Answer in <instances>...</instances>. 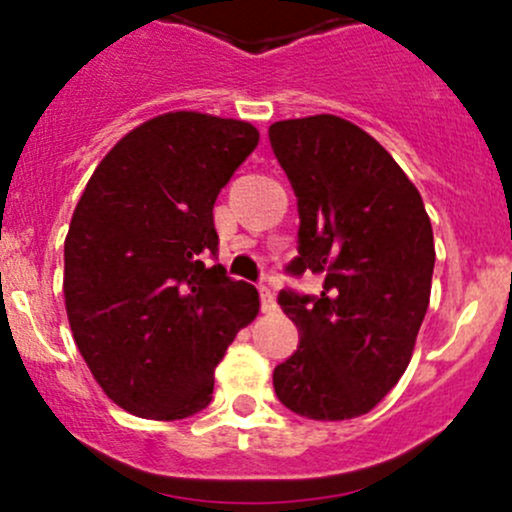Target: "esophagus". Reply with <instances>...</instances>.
I'll return each mask as SVG.
<instances>
[{
	"mask_svg": "<svg viewBox=\"0 0 512 512\" xmlns=\"http://www.w3.org/2000/svg\"><path fill=\"white\" fill-rule=\"evenodd\" d=\"M260 307L265 314H275L277 312V302H275V294L267 285H260Z\"/></svg>",
	"mask_w": 512,
	"mask_h": 512,
	"instance_id": "1",
	"label": "esophagus"
}]
</instances>
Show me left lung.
Masks as SVG:
<instances>
[{
	"label": "left lung",
	"instance_id": "left-lung-1",
	"mask_svg": "<svg viewBox=\"0 0 512 512\" xmlns=\"http://www.w3.org/2000/svg\"><path fill=\"white\" fill-rule=\"evenodd\" d=\"M270 146L297 195L299 255L285 272L324 280L319 294H277L299 347L275 366V394L317 421L361 416L411 361L436 262L431 220L396 160L344 118L277 121Z\"/></svg>",
	"mask_w": 512,
	"mask_h": 512
}]
</instances>
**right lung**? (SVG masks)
<instances>
[{
    "mask_svg": "<svg viewBox=\"0 0 512 512\" xmlns=\"http://www.w3.org/2000/svg\"><path fill=\"white\" fill-rule=\"evenodd\" d=\"M257 141L245 121L165 113L108 151L76 205L66 314L94 379L128 414L203 411L227 344L257 317V289L207 260L218 257L215 200Z\"/></svg>",
    "mask_w": 512,
    "mask_h": 512,
    "instance_id": "add662e5",
    "label": "right lung"
}]
</instances>
